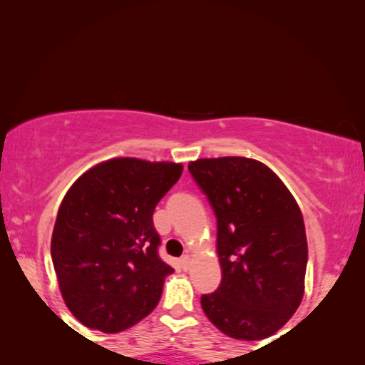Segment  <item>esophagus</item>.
Segmentation results:
<instances>
[{"mask_svg": "<svg viewBox=\"0 0 365 365\" xmlns=\"http://www.w3.org/2000/svg\"><path fill=\"white\" fill-rule=\"evenodd\" d=\"M179 264H181V267L184 269V271H187L189 266H191V259H189V256H184V257H181Z\"/></svg>", "mask_w": 365, "mask_h": 365, "instance_id": "1", "label": "esophagus"}]
</instances>
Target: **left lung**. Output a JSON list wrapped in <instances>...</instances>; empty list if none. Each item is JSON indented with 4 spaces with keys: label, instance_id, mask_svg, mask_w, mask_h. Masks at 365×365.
Masks as SVG:
<instances>
[{
    "label": "left lung",
    "instance_id": "obj_1",
    "mask_svg": "<svg viewBox=\"0 0 365 365\" xmlns=\"http://www.w3.org/2000/svg\"><path fill=\"white\" fill-rule=\"evenodd\" d=\"M187 169L217 217L222 281L201 297L204 314L239 341L272 336L304 296L307 237L296 199L256 159H197Z\"/></svg>",
    "mask_w": 365,
    "mask_h": 365
}]
</instances>
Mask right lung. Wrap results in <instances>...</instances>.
<instances>
[{
	"instance_id": "1",
	"label": "right lung",
	"mask_w": 365,
	"mask_h": 365,
	"mask_svg": "<svg viewBox=\"0 0 365 365\" xmlns=\"http://www.w3.org/2000/svg\"><path fill=\"white\" fill-rule=\"evenodd\" d=\"M181 173L182 164L114 158L68 189L51 257L64 304L86 327L126 331L158 306L174 269L158 256L153 212Z\"/></svg>"
}]
</instances>
